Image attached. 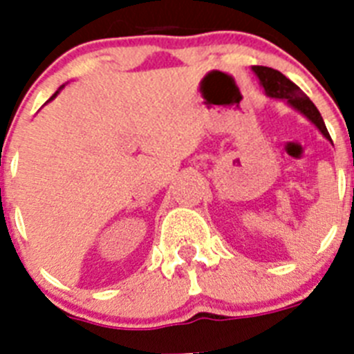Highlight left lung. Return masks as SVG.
Instances as JSON below:
<instances>
[{"instance_id": "left-lung-1", "label": "left lung", "mask_w": 354, "mask_h": 354, "mask_svg": "<svg viewBox=\"0 0 354 354\" xmlns=\"http://www.w3.org/2000/svg\"><path fill=\"white\" fill-rule=\"evenodd\" d=\"M252 71L257 74L259 81H261L262 88L266 90L268 97H273V99H286L294 109H298L299 113L305 115L308 120L317 127L323 136L326 140H330V133H328L326 126H324V120L319 113V109L315 108L314 102L301 92L298 84H294L292 81L287 80L280 71H274L271 67H262V65H253Z\"/></svg>"}]
</instances>
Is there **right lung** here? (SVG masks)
<instances>
[{"label": "right lung", "mask_w": 354, "mask_h": 354, "mask_svg": "<svg viewBox=\"0 0 354 354\" xmlns=\"http://www.w3.org/2000/svg\"><path fill=\"white\" fill-rule=\"evenodd\" d=\"M62 88H64V86H62ZM56 95H58V92H56V93H55V95H53V97H51V99H49V101H53V99H55V97H56Z\"/></svg>", "instance_id": "add662e5"}]
</instances>
